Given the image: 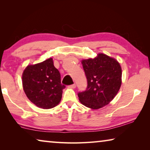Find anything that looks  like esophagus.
<instances>
[{"mask_svg": "<svg viewBox=\"0 0 150 150\" xmlns=\"http://www.w3.org/2000/svg\"><path fill=\"white\" fill-rule=\"evenodd\" d=\"M69 88H75L76 87V85L75 84H73V85H71L69 86Z\"/></svg>", "mask_w": 150, "mask_h": 150, "instance_id": "obj_1", "label": "esophagus"}]
</instances>
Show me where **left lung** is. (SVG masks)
Here are the masks:
<instances>
[{"mask_svg": "<svg viewBox=\"0 0 150 150\" xmlns=\"http://www.w3.org/2000/svg\"><path fill=\"white\" fill-rule=\"evenodd\" d=\"M87 79L86 90L78 93L80 102L87 107L98 109L115 98L122 83V69L114 58L98 54L94 59L81 62Z\"/></svg>", "mask_w": 150, "mask_h": 150, "instance_id": "left-lung-1", "label": "left lung"}]
</instances>
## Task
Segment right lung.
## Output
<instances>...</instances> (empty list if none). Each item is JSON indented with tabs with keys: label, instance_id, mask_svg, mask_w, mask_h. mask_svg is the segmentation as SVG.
<instances>
[{
	"label": "right lung",
	"instance_id": "right-lung-1",
	"mask_svg": "<svg viewBox=\"0 0 150 150\" xmlns=\"http://www.w3.org/2000/svg\"><path fill=\"white\" fill-rule=\"evenodd\" d=\"M22 85L27 97L38 107L49 109L59 103L63 89L61 75L52 58L28 65L22 73Z\"/></svg>",
	"mask_w": 150,
	"mask_h": 150
}]
</instances>
